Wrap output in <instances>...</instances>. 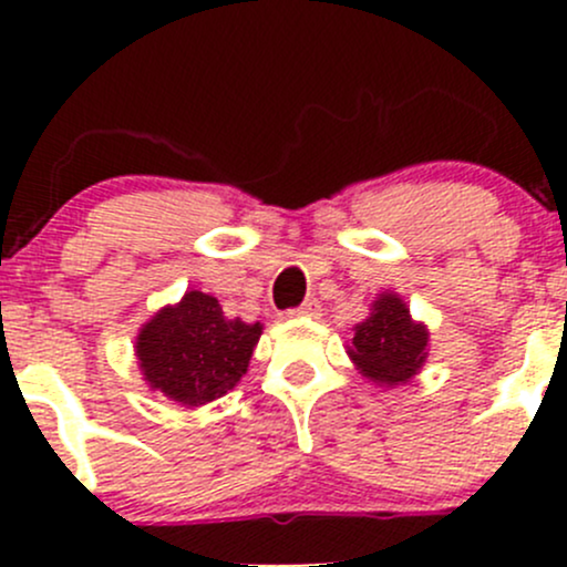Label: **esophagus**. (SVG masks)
Instances as JSON below:
<instances>
[{
  "mask_svg": "<svg viewBox=\"0 0 567 567\" xmlns=\"http://www.w3.org/2000/svg\"><path fill=\"white\" fill-rule=\"evenodd\" d=\"M318 316H320L318 299H307L305 305L296 307V310H288V318H318Z\"/></svg>",
  "mask_w": 567,
  "mask_h": 567,
  "instance_id": "esophagus-1",
  "label": "esophagus"
}]
</instances>
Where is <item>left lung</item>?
I'll return each mask as SVG.
<instances>
[{
  "label": "left lung",
  "instance_id": "8db88e82",
  "mask_svg": "<svg viewBox=\"0 0 567 567\" xmlns=\"http://www.w3.org/2000/svg\"><path fill=\"white\" fill-rule=\"evenodd\" d=\"M427 329L411 318L400 296L381 293L368 320L353 326L348 357L364 379L398 386L414 379L427 359Z\"/></svg>",
  "mask_w": 567,
  "mask_h": 567
}]
</instances>
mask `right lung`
<instances>
[{
  "label": "right lung",
  "instance_id": "1",
  "mask_svg": "<svg viewBox=\"0 0 567 567\" xmlns=\"http://www.w3.org/2000/svg\"><path fill=\"white\" fill-rule=\"evenodd\" d=\"M260 334V323L227 318L214 296L186 290L142 326L134 348L153 392L181 405H205L244 379Z\"/></svg>",
  "mask_w": 567,
  "mask_h": 567
}]
</instances>
